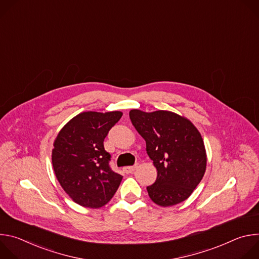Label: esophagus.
I'll list each match as a JSON object with an SVG mask.
<instances>
[{
	"instance_id": "1",
	"label": "esophagus",
	"mask_w": 259,
	"mask_h": 259,
	"mask_svg": "<svg viewBox=\"0 0 259 259\" xmlns=\"http://www.w3.org/2000/svg\"><path fill=\"white\" fill-rule=\"evenodd\" d=\"M136 168H137L136 165H135V166H127V167H124L123 170H124V172H125L126 174H129V173H132Z\"/></svg>"
}]
</instances>
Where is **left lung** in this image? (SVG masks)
<instances>
[{
	"instance_id": "left-lung-1",
	"label": "left lung",
	"mask_w": 259,
	"mask_h": 259,
	"mask_svg": "<svg viewBox=\"0 0 259 259\" xmlns=\"http://www.w3.org/2000/svg\"><path fill=\"white\" fill-rule=\"evenodd\" d=\"M132 125L143 137L158 175L147 187L154 203L169 207L186 201L201 182L207 166L203 138L186 117L169 110L131 109Z\"/></svg>"
}]
</instances>
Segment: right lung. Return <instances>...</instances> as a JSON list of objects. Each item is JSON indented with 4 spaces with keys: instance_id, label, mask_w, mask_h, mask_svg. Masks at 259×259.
Wrapping results in <instances>:
<instances>
[{
    "instance_id": "add662e5",
    "label": "right lung",
    "mask_w": 259,
    "mask_h": 259,
    "mask_svg": "<svg viewBox=\"0 0 259 259\" xmlns=\"http://www.w3.org/2000/svg\"><path fill=\"white\" fill-rule=\"evenodd\" d=\"M122 112H84L69 120L57 134L52 165L61 188L70 199L88 208H100L117 192L123 176L108 166L110 155L103 140Z\"/></svg>"
}]
</instances>
